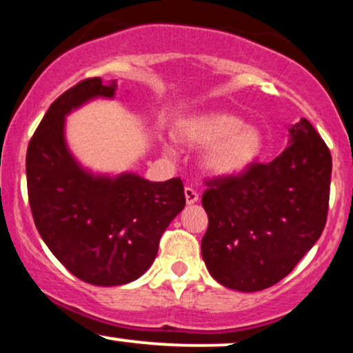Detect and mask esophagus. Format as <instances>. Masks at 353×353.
<instances>
[{"label":"esophagus","instance_id":"34e87169","mask_svg":"<svg viewBox=\"0 0 353 353\" xmlns=\"http://www.w3.org/2000/svg\"><path fill=\"white\" fill-rule=\"evenodd\" d=\"M184 194H185V202H188V204H196V202L199 201V192H197L196 189L189 188V185L184 189Z\"/></svg>","mask_w":353,"mask_h":353}]
</instances>
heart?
Here are the masks:
<instances>
[{
	"label": "heart",
	"instance_id": "heart-1",
	"mask_svg": "<svg viewBox=\"0 0 353 353\" xmlns=\"http://www.w3.org/2000/svg\"><path fill=\"white\" fill-rule=\"evenodd\" d=\"M177 137L189 145H208L202 164L217 176L239 172L257 157L262 136L252 125L228 112L197 116L177 129Z\"/></svg>",
	"mask_w": 353,
	"mask_h": 353
}]
</instances>
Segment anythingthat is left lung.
I'll return each instance as SVG.
<instances>
[{
    "label": "left lung",
    "mask_w": 353,
    "mask_h": 353,
    "mask_svg": "<svg viewBox=\"0 0 353 353\" xmlns=\"http://www.w3.org/2000/svg\"><path fill=\"white\" fill-rule=\"evenodd\" d=\"M289 132L292 144L270 163L204 179L202 259L229 289L257 292L281 282L325 228L330 151L307 119Z\"/></svg>",
    "instance_id": "obj_1"
}]
</instances>
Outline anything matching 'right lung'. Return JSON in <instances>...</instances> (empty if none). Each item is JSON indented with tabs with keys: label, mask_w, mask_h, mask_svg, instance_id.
Returning a JSON list of instances; mask_svg holds the SVG:
<instances>
[{
	"label": "right lung",
	"mask_w": 353,
	"mask_h": 353,
	"mask_svg": "<svg viewBox=\"0 0 353 353\" xmlns=\"http://www.w3.org/2000/svg\"><path fill=\"white\" fill-rule=\"evenodd\" d=\"M112 94L114 84L79 81L51 104L26 152L28 199L39 236L72 275L104 287L141 277L156 259L161 236L185 205L179 177H92L74 163L64 144V116L94 96Z\"/></svg>",
	"instance_id": "1"
}]
</instances>
